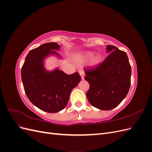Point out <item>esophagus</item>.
I'll return each mask as SVG.
<instances>
[{
	"label": "esophagus",
	"instance_id": "obj_1",
	"mask_svg": "<svg viewBox=\"0 0 152 152\" xmlns=\"http://www.w3.org/2000/svg\"><path fill=\"white\" fill-rule=\"evenodd\" d=\"M79 73H80V75L81 76L82 79H84L85 72H84L83 70H80V71H79Z\"/></svg>",
	"mask_w": 152,
	"mask_h": 152
}]
</instances>
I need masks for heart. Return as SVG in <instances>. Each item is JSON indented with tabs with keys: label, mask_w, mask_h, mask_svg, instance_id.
Returning <instances> with one entry per match:
<instances>
[{
	"label": "heart",
	"mask_w": 152,
	"mask_h": 152,
	"mask_svg": "<svg viewBox=\"0 0 152 152\" xmlns=\"http://www.w3.org/2000/svg\"><path fill=\"white\" fill-rule=\"evenodd\" d=\"M92 55H93V53L91 52H86L79 56V58L82 59H89ZM101 59H102V57H101L99 54H95L94 56H93V58H92L91 61L93 65H96V64L99 63L101 61Z\"/></svg>",
	"instance_id": "obj_1"
}]
</instances>
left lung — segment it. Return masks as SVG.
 <instances>
[{"label":"left lung","instance_id":"1","mask_svg":"<svg viewBox=\"0 0 152 152\" xmlns=\"http://www.w3.org/2000/svg\"><path fill=\"white\" fill-rule=\"evenodd\" d=\"M110 53L102 63L86 67L85 80L89 89L86 96L94 107L103 110L115 108L126 97L131 86V67L126 52L108 45Z\"/></svg>","mask_w":152,"mask_h":152}]
</instances>
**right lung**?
Masks as SVG:
<instances>
[{
    "instance_id": "1",
    "label": "right lung",
    "mask_w": 152,
    "mask_h": 152,
    "mask_svg": "<svg viewBox=\"0 0 152 152\" xmlns=\"http://www.w3.org/2000/svg\"><path fill=\"white\" fill-rule=\"evenodd\" d=\"M59 49L56 42H49L31 50L21 68L27 97L37 107L48 113H56L65 108L71 91L81 79L77 72L67 75L58 68L53 72L45 70L44 59L50 54L60 57L55 51Z\"/></svg>"
}]
</instances>
